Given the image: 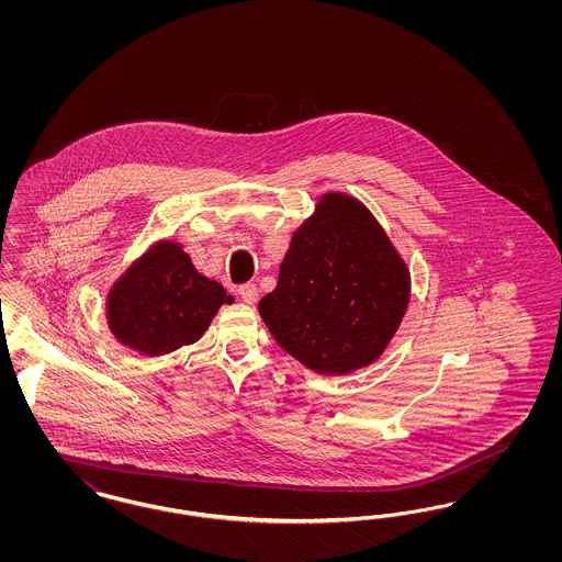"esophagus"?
Masks as SVG:
<instances>
[{"mask_svg":"<svg viewBox=\"0 0 562 562\" xmlns=\"http://www.w3.org/2000/svg\"><path fill=\"white\" fill-rule=\"evenodd\" d=\"M238 293H240L241 301L248 303V305H252V303L259 299V291H257L255 284H241L240 289H238Z\"/></svg>","mask_w":562,"mask_h":562,"instance_id":"esophagus-1","label":"esophagus"}]
</instances>
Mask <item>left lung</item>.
Instances as JSON below:
<instances>
[{
    "mask_svg": "<svg viewBox=\"0 0 562 562\" xmlns=\"http://www.w3.org/2000/svg\"><path fill=\"white\" fill-rule=\"evenodd\" d=\"M408 293L406 266L373 214L349 195L326 193L294 232L259 314L278 346L307 369L344 374L387 348Z\"/></svg>",
    "mask_w": 562,
    "mask_h": 562,
    "instance_id": "obj_1",
    "label": "left lung"
}]
</instances>
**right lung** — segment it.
Here are the masks:
<instances>
[{
  "label": "right lung",
  "mask_w": 562,
  "mask_h": 562,
  "mask_svg": "<svg viewBox=\"0 0 562 562\" xmlns=\"http://www.w3.org/2000/svg\"><path fill=\"white\" fill-rule=\"evenodd\" d=\"M234 299L200 276L175 241H158L111 289L109 328L117 341L161 356L202 337L223 303Z\"/></svg>",
  "instance_id": "obj_1"
}]
</instances>
